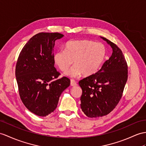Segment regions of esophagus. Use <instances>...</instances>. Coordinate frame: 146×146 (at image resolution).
<instances>
[{"mask_svg": "<svg viewBox=\"0 0 146 146\" xmlns=\"http://www.w3.org/2000/svg\"><path fill=\"white\" fill-rule=\"evenodd\" d=\"M70 85H71V86H72V87L76 86V85H77V82H76V80H74L72 79V80H70Z\"/></svg>", "mask_w": 146, "mask_h": 146, "instance_id": "esophagus-1", "label": "esophagus"}]
</instances>
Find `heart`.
<instances>
[{"mask_svg":"<svg viewBox=\"0 0 146 146\" xmlns=\"http://www.w3.org/2000/svg\"><path fill=\"white\" fill-rule=\"evenodd\" d=\"M106 54L105 46L101 42L90 40L69 41L65 44L64 50L54 52L53 60L59 69L65 72L74 61L75 66L66 74L76 77L84 74L88 77L94 75L100 69Z\"/></svg>","mask_w":146,"mask_h":146,"instance_id":"obj_1","label":"heart"}]
</instances>
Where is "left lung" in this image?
Instances as JSON below:
<instances>
[{
	"label": "left lung",
	"mask_w": 146,
	"mask_h": 146,
	"mask_svg": "<svg viewBox=\"0 0 146 146\" xmlns=\"http://www.w3.org/2000/svg\"><path fill=\"white\" fill-rule=\"evenodd\" d=\"M102 38L111 46L112 55L97 73L79 82L82 90L80 107L89 118L105 116L113 110L122 97L128 76L121 50L108 39Z\"/></svg>",
	"instance_id": "1"
}]
</instances>
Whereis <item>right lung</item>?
<instances>
[{
  "mask_svg": "<svg viewBox=\"0 0 146 146\" xmlns=\"http://www.w3.org/2000/svg\"><path fill=\"white\" fill-rule=\"evenodd\" d=\"M59 33H40L28 41L21 51L15 67L20 97L35 115L46 116L54 111L62 92L70 80L56 79L60 73L54 67L55 41L63 37Z\"/></svg>",
  "mask_w": 146,
  "mask_h": 146,
  "instance_id": "1",
  "label": "right lung"
}]
</instances>
